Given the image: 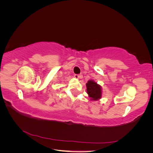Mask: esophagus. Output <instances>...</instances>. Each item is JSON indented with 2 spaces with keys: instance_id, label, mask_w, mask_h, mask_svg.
I'll return each instance as SVG.
<instances>
[{
  "instance_id": "obj_1",
  "label": "esophagus",
  "mask_w": 153,
  "mask_h": 153,
  "mask_svg": "<svg viewBox=\"0 0 153 153\" xmlns=\"http://www.w3.org/2000/svg\"><path fill=\"white\" fill-rule=\"evenodd\" d=\"M74 77H75V78H76V79H78V78H80L82 77V75H74Z\"/></svg>"
}]
</instances>
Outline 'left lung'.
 I'll list each match as a JSON object with an SVG mask.
<instances>
[{"mask_svg":"<svg viewBox=\"0 0 153 153\" xmlns=\"http://www.w3.org/2000/svg\"><path fill=\"white\" fill-rule=\"evenodd\" d=\"M87 93L91 101H98L102 97V88L93 80H90L86 84Z\"/></svg>","mask_w":153,"mask_h":153,"instance_id":"left-lung-1","label":"left lung"}]
</instances>
